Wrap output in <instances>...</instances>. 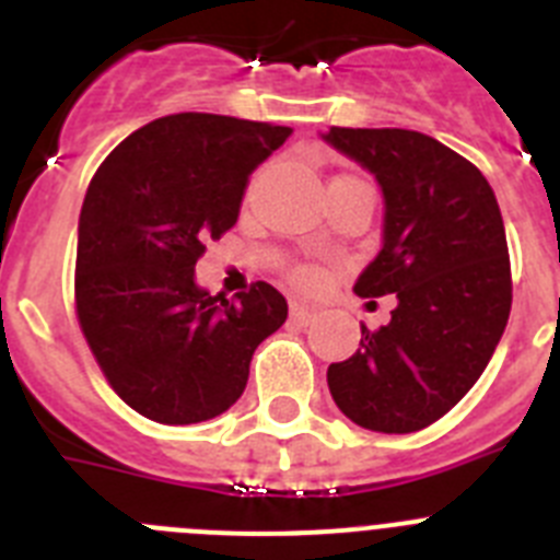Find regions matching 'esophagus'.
<instances>
[{
    "label": "esophagus",
    "instance_id": "34e87169",
    "mask_svg": "<svg viewBox=\"0 0 560 560\" xmlns=\"http://www.w3.org/2000/svg\"><path fill=\"white\" fill-rule=\"evenodd\" d=\"M291 319H294L296 325H311L316 319V308H311V305H303V303H294L291 305Z\"/></svg>",
    "mask_w": 560,
    "mask_h": 560
}]
</instances>
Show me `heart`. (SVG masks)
Wrapping results in <instances>:
<instances>
[{"label": "heart", "mask_w": 560, "mask_h": 560, "mask_svg": "<svg viewBox=\"0 0 560 560\" xmlns=\"http://www.w3.org/2000/svg\"><path fill=\"white\" fill-rule=\"evenodd\" d=\"M296 280H300V283H303V285H314L316 283V271L303 269V271H300V275H296Z\"/></svg>", "instance_id": "heart-1"}]
</instances>
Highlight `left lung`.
Here are the masks:
<instances>
[{"instance_id": "left-lung-1", "label": "left lung", "mask_w": 560, "mask_h": 560, "mask_svg": "<svg viewBox=\"0 0 560 560\" xmlns=\"http://www.w3.org/2000/svg\"><path fill=\"white\" fill-rule=\"evenodd\" d=\"M323 140L373 173L381 252L359 296L395 294L381 330L330 364L336 407L384 434L427 429L477 384L511 316V260L497 196L471 162L407 128H330Z\"/></svg>"}]
</instances>
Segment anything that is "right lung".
I'll return each mask as SVG.
<instances>
[{
	"instance_id": "right-lung-1",
	"label": "right lung",
	"mask_w": 560,
	"mask_h": 560,
	"mask_svg": "<svg viewBox=\"0 0 560 560\" xmlns=\"http://www.w3.org/2000/svg\"><path fill=\"white\" fill-rule=\"evenodd\" d=\"M289 137V126L171 114L126 137L89 182L78 319L114 393L156 423L226 412L257 345L289 316L269 283L237 300L196 283L207 244L235 226L255 167Z\"/></svg>"
}]
</instances>
